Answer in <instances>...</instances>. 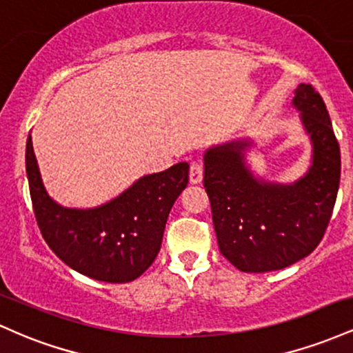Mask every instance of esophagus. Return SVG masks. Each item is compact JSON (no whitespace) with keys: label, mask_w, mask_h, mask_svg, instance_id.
I'll return each instance as SVG.
<instances>
[{"label":"esophagus","mask_w":353,"mask_h":353,"mask_svg":"<svg viewBox=\"0 0 353 353\" xmlns=\"http://www.w3.org/2000/svg\"><path fill=\"white\" fill-rule=\"evenodd\" d=\"M202 176H204V165H202L201 161H194L189 169V181L192 184H199L202 181Z\"/></svg>","instance_id":"1"}]
</instances>
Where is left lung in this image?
<instances>
[{
  "label": "left lung",
  "mask_w": 353,
  "mask_h": 353,
  "mask_svg": "<svg viewBox=\"0 0 353 353\" xmlns=\"http://www.w3.org/2000/svg\"><path fill=\"white\" fill-rule=\"evenodd\" d=\"M292 104L312 143L309 171L294 184L257 179L247 168L250 141L204 154V188L221 254L242 272H270L295 264L320 244L340 182V148L322 96L299 84Z\"/></svg>",
  "instance_id": "8db88e82"
}]
</instances>
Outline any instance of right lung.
Here are the masks:
<instances>
[{
	"label": "right lung",
	"instance_id": "1",
	"mask_svg": "<svg viewBox=\"0 0 353 353\" xmlns=\"http://www.w3.org/2000/svg\"><path fill=\"white\" fill-rule=\"evenodd\" d=\"M26 174L36 221L52 252L79 274L124 283L144 274L159 252L169 212L189 182V164L141 177L99 208L70 209L44 189L30 134Z\"/></svg>",
	"mask_w": 353,
	"mask_h": 353
}]
</instances>
